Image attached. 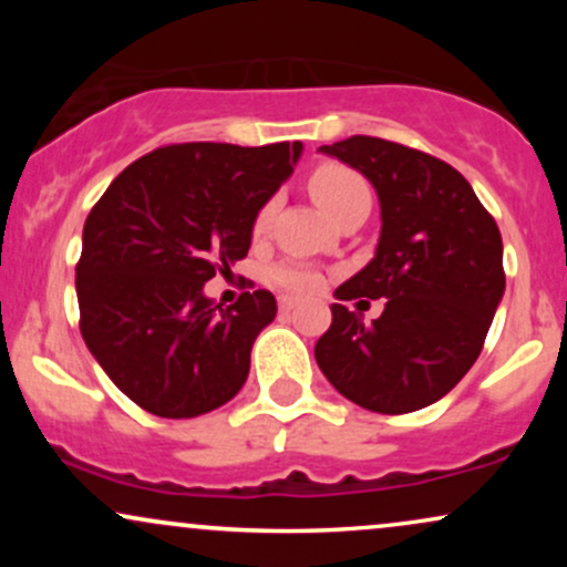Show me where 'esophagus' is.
Segmentation results:
<instances>
[{
	"label": "esophagus",
	"instance_id": "esophagus-1",
	"mask_svg": "<svg viewBox=\"0 0 567 567\" xmlns=\"http://www.w3.org/2000/svg\"><path fill=\"white\" fill-rule=\"evenodd\" d=\"M296 298H290V296H279V311H282V315H288V311H292L296 309Z\"/></svg>",
	"mask_w": 567,
	"mask_h": 567
}]
</instances>
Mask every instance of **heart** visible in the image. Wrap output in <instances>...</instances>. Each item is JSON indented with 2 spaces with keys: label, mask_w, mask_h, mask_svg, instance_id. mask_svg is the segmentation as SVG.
Masks as SVG:
<instances>
[{
  "label": "heart",
  "mask_w": 567,
  "mask_h": 567,
  "mask_svg": "<svg viewBox=\"0 0 567 567\" xmlns=\"http://www.w3.org/2000/svg\"><path fill=\"white\" fill-rule=\"evenodd\" d=\"M309 188L315 194V199L320 202L324 210L330 213L336 220L349 210L357 202L370 199V188L360 173L351 171L347 165H338V162H324L317 167L309 178ZM271 213H275V199L266 202L256 216V231H264L269 226ZM266 279L277 288L296 292V296H306V292H315L322 285V277L315 269L303 264H277L266 271Z\"/></svg>",
  "instance_id": "1"
}]
</instances>
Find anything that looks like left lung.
I'll use <instances>...</instances> for the list:
<instances>
[{
	"mask_svg": "<svg viewBox=\"0 0 567 567\" xmlns=\"http://www.w3.org/2000/svg\"><path fill=\"white\" fill-rule=\"evenodd\" d=\"M320 152L365 175L381 202L373 261L336 298H383V311L365 324L330 306L317 365L360 408L413 413L451 392L483 351L506 285L501 231L470 181L432 154L370 135Z\"/></svg>",
	"mask_w": 567,
	"mask_h": 567,
	"instance_id": "obj_1",
	"label": "left lung"
}]
</instances>
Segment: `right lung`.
<instances>
[{
    "label": "right lung",
    "mask_w": 567,
    "mask_h": 567,
    "mask_svg": "<svg viewBox=\"0 0 567 567\" xmlns=\"http://www.w3.org/2000/svg\"><path fill=\"white\" fill-rule=\"evenodd\" d=\"M301 152V141L173 143L127 165L95 202L76 264L80 330L135 405L194 419L243 389L275 296L243 292L224 309L202 288L247 256L258 210Z\"/></svg>",
    "instance_id": "add662e5"
}]
</instances>
